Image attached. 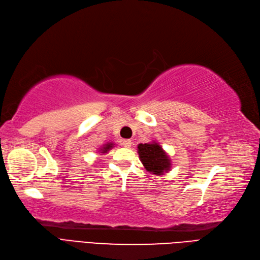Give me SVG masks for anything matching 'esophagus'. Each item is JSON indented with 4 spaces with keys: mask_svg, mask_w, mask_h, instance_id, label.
Masks as SVG:
<instances>
[{
    "mask_svg": "<svg viewBox=\"0 0 260 260\" xmlns=\"http://www.w3.org/2000/svg\"><path fill=\"white\" fill-rule=\"evenodd\" d=\"M121 144H122V146L123 147H131V145H132V142L130 141V140H123L122 142H121Z\"/></svg>",
    "mask_w": 260,
    "mask_h": 260,
    "instance_id": "1",
    "label": "esophagus"
}]
</instances>
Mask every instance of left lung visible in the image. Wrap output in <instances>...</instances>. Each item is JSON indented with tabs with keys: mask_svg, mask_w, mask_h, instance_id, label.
I'll return each instance as SVG.
<instances>
[{
	"mask_svg": "<svg viewBox=\"0 0 260 260\" xmlns=\"http://www.w3.org/2000/svg\"><path fill=\"white\" fill-rule=\"evenodd\" d=\"M141 162L146 171L154 175H164L171 169V160L158 143H145L138 145Z\"/></svg>",
	"mask_w": 260,
	"mask_h": 260,
	"instance_id": "obj_1",
	"label": "left lung"
}]
</instances>
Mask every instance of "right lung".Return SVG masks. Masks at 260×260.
<instances>
[{
	"label": "right lung",
	"instance_id": "add662e5",
	"mask_svg": "<svg viewBox=\"0 0 260 260\" xmlns=\"http://www.w3.org/2000/svg\"><path fill=\"white\" fill-rule=\"evenodd\" d=\"M114 143H107V144H105V145H103L102 146V148H100L99 150H100V153H102V154H105V153H107V151H109L110 149H112L113 147H114Z\"/></svg>",
	"mask_w": 260,
	"mask_h": 260
}]
</instances>
